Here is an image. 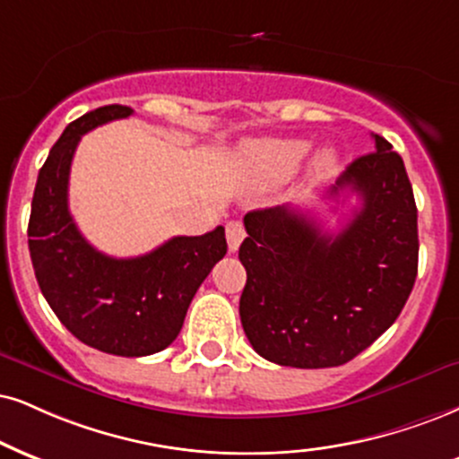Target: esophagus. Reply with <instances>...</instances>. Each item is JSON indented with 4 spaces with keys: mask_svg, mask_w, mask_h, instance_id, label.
I'll return each instance as SVG.
<instances>
[{
    "mask_svg": "<svg viewBox=\"0 0 459 459\" xmlns=\"http://www.w3.org/2000/svg\"><path fill=\"white\" fill-rule=\"evenodd\" d=\"M225 236H228V247L231 253L238 251L240 242L245 240L247 231H245V225H242V221H230L228 225H225Z\"/></svg>",
    "mask_w": 459,
    "mask_h": 459,
    "instance_id": "esophagus-1",
    "label": "esophagus"
}]
</instances>
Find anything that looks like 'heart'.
<instances>
[{"mask_svg": "<svg viewBox=\"0 0 459 459\" xmlns=\"http://www.w3.org/2000/svg\"><path fill=\"white\" fill-rule=\"evenodd\" d=\"M310 144L299 138H268L248 143L242 149V160L253 177L264 183H281L290 178L304 161ZM336 163V151L332 146H324L310 160L313 177H325Z\"/></svg>", "mask_w": 459, "mask_h": 459, "instance_id": "b5f03b06", "label": "heart"}]
</instances>
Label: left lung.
<instances>
[{
    "label": "left lung",
    "mask_w": 459,
    "mask_h": 459,
    "mask_svg": "<svg viewBox=\"0 0 459 459\" xmlns=\"http://www.w3.org/2000/svg\"><path fill=\"white\" fill-rule=\"evenodd\" d=\"M375 149L327 191L358 194L359 208L327 234L291 206L251 211L238 257L247 270L240 321L262 358L291 368L342 366L403 313L417 276V206L404 161Z\"/></svg>",
    "instance_id": "left-lung-1"
}]
</instances>
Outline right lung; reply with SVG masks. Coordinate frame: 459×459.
Listing matches in <instances>:
<instances>
[{"label": "right lung", "instance_id": "add662e5", "mask_svg": "<svg viewBox=\"0 0 459 459\" xmlns=\"http://www.w3.org/2000/svg\"><path fill=\"white\" fill-rule=\"evenodd\" d=\"M134 115L112 104L72 121L38 174L30 217V253L48 307L78 341L123 358L172 344L186 308L212 265L228 253L225 230L177 236L155 251L117 259L89 245L67 208L70 168L81 135Z\"/></svg>", "mask_w": 459, "mask_h": 459}]
</instances>
